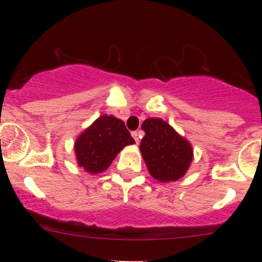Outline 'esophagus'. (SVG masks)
<instances>
[{
  "mask_svg": "<svg viewBox=\"0 0 262 262\" xmlns=\"http://www.w3.org/2000/svg\"><path fill=\"white\" fill-rule=\"evenodd\" d=\"M132 135H133V138H134V140H135V143H139V139H140V135H141V132L140 130H138V132H133V133H132Z\"/></svg>",
  "mask_w": 262,
  "mask_h": 262,
  "instance_id": "1",
  "label": "esophagus"
}]
</instances>
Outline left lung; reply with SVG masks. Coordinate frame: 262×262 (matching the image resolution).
<instances>
[{
  "label": "left lung",
  "mask_w": 262,
  "mask_h": 262,
  "mask_svg": "<svg viewBox=\"0 0 262 262\" xmlns=\"http://www.w3.org/2000/svg\"><path fill=\"white\" fill-rule=\"evenodd\" d=\"M141 129L145 135L139 149L150 175L160 182L185 176L193 160L191 143L161 118L145 119Z\"/></svg>",
  "instance_id": "8db88e82"
}]
</instances>
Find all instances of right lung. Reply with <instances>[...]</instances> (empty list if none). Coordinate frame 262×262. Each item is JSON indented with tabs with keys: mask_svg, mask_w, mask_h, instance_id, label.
<instances>
[{
	"mask_svg": "<svg viewBox=\"0 0 262 262\" xmlns=\"http://www.w3.org/2000/svg\"><path fill=\"white\" fill-rule=\"evenodd\" d=\"M134 143L124 122L103 114L76 138L74 150L77 165L89 173H101L124 146Z\"/></svg>",
	"mask_w": 262,
	"mask_h": 262,
	"instance_id": "right-lung-1",
	"label": "right lung"
}]
</instances>
